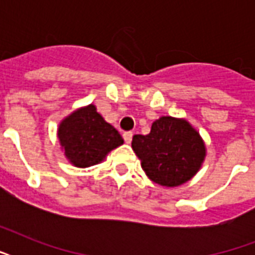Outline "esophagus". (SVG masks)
<instances>
[{
  "label": "esophagus",
  "instance_id": "obj_1",
  "mask_svg": "<svg viewBox=\"0 0 255 255\" xmlns=\"http://www.w3.org/2000/svg\"><path fill=\"white\" fill-rule=\"evenodd\" d=\"M132 136H133V133H132L131 131H127V132H124L123 133V139H124V141H126V143H131L132 141Z\"/></svg>",
  "mask_w": 255,
  "mask_h": 255
}]
</instances>
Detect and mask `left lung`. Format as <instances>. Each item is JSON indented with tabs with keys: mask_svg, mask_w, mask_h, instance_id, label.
<instances>
[{
	"mask_svg": "<svg viewBox=\"0 0 255 255\" xmlns=\"http://www.w3.org/2000/svg\"><path fill=\"white\" fill-rule=\"evenodd\" d=\"M132 149L152 181L177 186L193 177L205 157V145L186 120L163 116L148 135L132 137Z\"/></svg>",
	"mask_w": 255,
	"mask_h": 255,
	"instance_id": "8db88e82",
	"label": "left lung"
}]
</instances>
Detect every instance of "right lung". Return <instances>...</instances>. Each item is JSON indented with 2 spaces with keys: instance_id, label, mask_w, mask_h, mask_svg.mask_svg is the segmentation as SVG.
<instances>
[{
  "instance_id": "right-lung-1",
  "label": "right lung",
  "mask_w": 255,
  "mask_h": 255,
  "mask_svg": "<svg viewBox=\"0 0 255 255\" xmlns=\"http://www.w3.org/2000/svg\"><path fill=\"white\" fill-rule=\"evenodd\" d=\"M58 137L66 157L81 168L98 164L108 152L123 144L119 132L96 112L92 104L66 118L59 126Z\"/></svg>"
}]
</instances>
